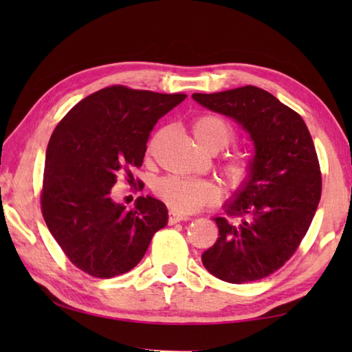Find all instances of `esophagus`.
Instances as JSON below:
<instances>
[{"label":"esophagus","instance_id":"34e87169","mask_svg":"<svg viewBox=\"0 0 352 352\" xmlns=\"http://www.w3.org/2000/svg\"><path fill=\"white\" fill-rule=\"evenodd\" d=\"M188 219H189V216L182 214V213H177V212H169V216H168L169 226H174V223H177V222L188 221Z\"/></svg>","mask_w":352,"mask_h":352}]
</instances>
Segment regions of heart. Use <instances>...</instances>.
Masks as SVG:
<instances>
[{
	"instance_id": "heart-1",
	"label": "heart",
	"mask_w": 352,
	"mask_h": 352,
	"mask_svg": "<svg viewBox=\"0 0 352 352\" xmlns=\"http://www.w3.org/2000/svg\"><path fill=\"white\" fill-rule=\"evenodd\" d=\"M193 138L208 153H218L234 140V130L218 115H201L192 124ZM256 163L250 155L236 153L222 163V177L231 192H242L251 184ZM155 195L174 212L192 213L219 203L221 188L210 180L169 175L154 186Z\"/></svg>"
}]
</instances>
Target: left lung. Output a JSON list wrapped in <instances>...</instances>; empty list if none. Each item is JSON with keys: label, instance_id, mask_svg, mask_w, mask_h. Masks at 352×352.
Wrapping results in <instances>:
<instances>
[{"label": "left lung", "instance_id": "8db88e82", "mask_svg": "<svg viewBox=\"0 0 352 352\" xmlns=\"http://www.w3.org/2000/svg\"><path fill=\"white\" fill-rule=\"evenodd\" d=\"M192 98L233 118L256 148V174L223 204L226 218H213L219 237L204 251L203 265L227 283L261 280L294 256L316 213L322 177L309 129L295 110L256 86Z\"/></svg>", "mask_w": 352, "mask_h": 352}]
</instances>
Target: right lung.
I'll return each mask as SVG.
<instances>
[{"label":"right lung","mask_w":352,"mask_h":352,"mask_svg":"<svg viewBox=\"0 0 352 352\" xmlns=\"http://www.w3.org/2000/svg\"><path fill=\"white\" fill-rule=\"evenodd\" d=\"M186 98L110 86L86 96L66 115L45 155L41 208L62 251L81 271L111 278L136 266L168 208L139 197L133 208L111 199L118 177L133 178L144 163L149 133Z\"/></svg>","instance_id":"add662e5"}]
</instances>
